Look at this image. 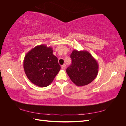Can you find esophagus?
<instances>
[{
	"mask_svg": "<svg viewBox=\"0 0 126 126\" xmlns=\"http://www.w3.org/2000/svg\"><path fill=\"white\" fill-rule=\"evenodd\" d=\"M65 69H66V64H64L62 66V69L65 70Z\"/></svg>",
	"mask_w": 126,
	"mask_h": 126,
	"instance_id": "34e87169",
	"label": "esophagus"
}]
</instances>
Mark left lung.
Returning a JSON list of instances; mask_svg holds the SVG:
<instances>
[{"label": "left lung", "instance_id": "1", "mask_svg": "<svg viewBox=\"0 0 126 126\" xmlns=\"http://www.w3.org/2000/svg\"><path fill=\"white\" fill-rule=\"evenodd\" d=\"M70 58L71 64L67 68L66 72L76 86L88 85L96 78L98 72V63L88 51L74 50Z\"/></svg>", "mask_w": 126, "mask_h": 126}]
</instances>
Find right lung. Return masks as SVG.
I'll return each mask as SVG.
<instances>
[{
  "label": "right lung",
  "instance_id": "1",
  "mask_svg": "<svg viewBox=\"0 0 126 126\" xmlns=\"http://www.w3.org/2000/svg\"><path fill=\"white\" fill-rule=\"evenodd\" d=\"M52 49L46 45L37 46L27 53L23 66L27 77L40 87L49 86L60 70L58 58Z\"/></svg>",
  "mask_w": 126,
  "mask_h": 126
}]
</instances>
